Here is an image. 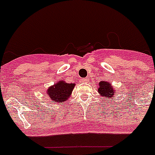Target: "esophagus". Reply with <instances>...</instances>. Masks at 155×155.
<instances>
[{
  "instance_id": "obj_1",
  "label": "esophagus",
  "mask_w": 155,
  "mask_h": 155,
  "mask_svg": "<svg viewBox=\"0 0 155 155\" xmlns=\"http://www.w3.org/2000/svg\"><path fill=\"white\" fill-rule=\"evenodd\" d=\"M88 78L87 77V78H83L81 80V82L82 83H87V81H88Z\"/></svg>"
}]
</instances>
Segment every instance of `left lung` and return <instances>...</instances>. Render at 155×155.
<instances>
[{
    "label": "left lung",
    "mask_w": 155,
    "mask_h": 155,
    "mask_svg": "<svg viewBox=\"0 0 155 155\" xmlns=\"http://www.w3.org/2000/svg\"><path fill=\"white\" fill-rule=\"evenodd\" d=\"M98 91L99 93V96L106 97L107 99H112L115 90L113 88L112 85L110 84V82L100 81L99 83Z\"/></svg>",
    "instance_id": "left-lung-1"
}]
</instances>
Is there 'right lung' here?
Returning a JSON list of instances; mask_svg holds the SVG:
<instances>
[{
	"instance_id": "add662e5",
	"label": "right lung",
	"mask_w": 155,
	"mask_h": 155,
	"mask_svg": "<svg viewBox=\"0 0 155 155\" xmlns=\"http://www.w3.org/2000/svg\"><path fill=\"white\" fill-rule=\"evenodd\" d=\"M75 84H68L65 81H58L47 90L50 99L56 103L64 102L68 99L73 91Z\"/></svg>"
}]
</instances>
